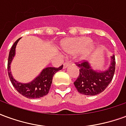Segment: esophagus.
Masks as SVG:
<instances>
[{
  "label": "esophagus",
  "mask_w": 126,
  "mask_h": 126,
  "mask_svg": "<svg viewBox=\"0 0 126 126\" xmlns=\"http://www.w3.org/2000/svg\"><path fill=\"white\" fill-rule=\"evenodd\" d=\"M69 65H70V63H69V62H65L64 64H63V67H64V68H67V67H69Z\"/></svg>",
  "instance_id": "esophagus-1"
}]
</instances>
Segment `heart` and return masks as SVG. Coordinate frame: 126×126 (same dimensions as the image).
<instances>
[{
	"label": "heart",
	"instance_id": "heart-1",
	"mask_svg": "<svg viewBox=\"0 0 126 126\" xmlns=\"http://www.w3.org/2000/svg\"><path fill=\"white\" fill-rule=\"evenodd\" d=\"M90 39L88 37H77L67 39L62 42L64 51L69 55H74L82 51V58H84L90 53L94 46L90 42Z\"/></svg>",
	"mask_w": 126,
	"mask_h": 126
}]
</instances>
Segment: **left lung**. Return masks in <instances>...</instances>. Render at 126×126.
Instances as JSON below:
<instances>
[{"label": "left lung", "instance_id": "8db88e82", "mask_svg": "<svg viewBox=\"0 0 126 126\" xmlns=\"http://www.w3.org/2000/svg\"><path fill=\"white\" fill-rule=\"evenodd\" d=\"M76 64L79 67V74L74 85L79 93L89 96L98 94L105 90L112 81L115 70V55L111 57V66L108 70L103 72L93 70L89 63L84 60Z\"/></svg>", "mask_w": 126, "mask_h": 126}]
</instances>
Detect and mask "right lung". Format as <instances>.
Returning a JSON list of instances; mask_svg holds the SVG:
<instances>
[{
  "instance_id": "right-lung-1",
  "label": "right lung",
  "mask_w": 126,
  "mask_h": 126,
  "mask_svg": "<svg viewBox=\"0 0 126 126\" xmlns=\"http://www.w3.org/2000/svg\"><path fill=\"white\" fill-rule=\"evenodd\" d=\"M20 38L17 39L11 48V50L8 58V63H7V71L9 77L16 90H17L21 94L24 96L25 97L29 98H38L47 95L49 92L50 88L51 86L52 82V78L55 73L59 70H61L63 68V65L59 67H47L33 82L29 84H21L16 82L13 79L12 75L11 74L10 71V64L11 63L13 58L15 55V47L17 44V42Z\"/></svg>"
}]
</instances>
